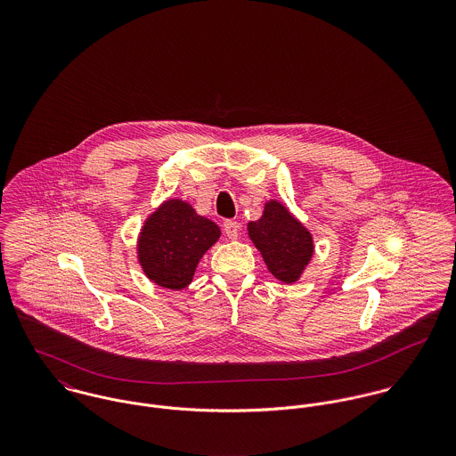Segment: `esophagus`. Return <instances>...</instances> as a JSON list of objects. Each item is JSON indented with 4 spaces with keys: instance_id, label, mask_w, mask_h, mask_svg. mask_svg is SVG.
<instances>
[{
    "instance_id": "34e87169",
    "label": "esophagus",
    "mask_w": 456,
    "mask_h": 456,
    "mask_svg": "<svg viewBox=\"0 0 456 456\" xmlns=\"http://www.w3.org/2000/svg\"><path fill=\"white\" fill-rule=\"evenodd\" d=\"M223 228H224V233H226V237L230 239V240H235L237 237H239V223L237 221H232V219H226L224 223H223Z\"/></svg>"
}]
</instances>
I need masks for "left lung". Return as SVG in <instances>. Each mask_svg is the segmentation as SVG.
Listing matches in <instances>:
<instances>
[{
    "label": "left lung",
    "instance_id": "obj_1",
    "mask_svg": "<svg viewBox=\"0 0 456 456\" xmlns=\"http://www.w3.org/2000/svg\"><path fill=\"white\" fill-rule=\"evenodd\" d=\"M248 235L268 272L284 284L297 282L314 255L311 232L277 200H268L260 219L248 223Z\"/></svg>",
    "mask_w": 456,
    "mask_h": 456
}]
</instances>
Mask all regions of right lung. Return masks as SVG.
<instances>
[{
    "label": "right lung",
    "mask_w": 456,
    "mask_h": 456,
    "mask_svg": "<svg viewBox=\"0 0 456 456\" xmlns=\"http://www.w3.org/2000/svg\"><path fill=\"white\" fill-rule=\"evenodd\" d=\"M219 226L196 214L193 205L168 198L145 219L136 239V258L154 284L184 289L201 256L219 240Z\"/></svg>",
    "instance_id": "add662e5"
}]
</instances>
